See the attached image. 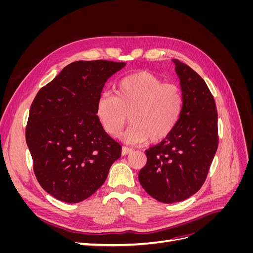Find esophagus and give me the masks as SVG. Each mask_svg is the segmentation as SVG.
<instances>
[{
    "mask_svg": "<svg viewBox=\"0 0 253 253\" xmlns=\"http://www.w3.org/2000/svg\"><path fill=\"white\" fill-rule=\"evenodd\" d=\"M131 153H132V149H129V148H127V147H122V149H121V154L124 155V156L131 154Z\"/></svg>",
    "mask_w": 253,
    "mask_h": 253,
    "instance_id": "1",
    "label": "esophagus"
}]
</instances>
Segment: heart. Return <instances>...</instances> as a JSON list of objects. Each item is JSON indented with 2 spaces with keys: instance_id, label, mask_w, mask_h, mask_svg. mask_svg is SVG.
<instances>
[{
  "instance_id": "heart-1",
  "label": "heart",
  "mask_w": 253,
  "mask_h": 253,
  "mask_svg": "<svg viewBox=\"0 0 253 253\" xmlns=\"http://www.w3.org/2000/svg\"><path fill=\"white\" fill-rule=\"evenodd\" d=\"M182 106L183 95L177 85L164 83L152 73L138 72L122 78L115 95L99 96L96 114L106 134L117 135L129 119L132 125L124 135L126 141L157 143L173 132Z\"/></svg>"
}]
</instances>
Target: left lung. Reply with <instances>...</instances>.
I'll list each match as a JSON object with an SVG mask.
<instances>
[{
    "mask_svg": "<svg viewBox=\"0 0 253 253\" xmlns=\"http://www.w3.org/2000/svg\"><path fill=\"white\" fill-rule=\"evenodd\" d=\"M183 106L178 124L162 142L145 151L148 162L139 181L160 203L187 200L202 188L218 145L217 110L203 78L174 59Z\"/></svg>",
    "mask_w": 253,
    "mask_h": 253,
    "instance_id": "obj_1",
    "label": "left lung"
}]
</instances>
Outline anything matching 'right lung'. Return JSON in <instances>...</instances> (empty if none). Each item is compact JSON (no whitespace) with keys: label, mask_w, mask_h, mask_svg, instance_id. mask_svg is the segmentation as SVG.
I'll return each mask as SVG.
<instances>
[{"label":"right lung","mask_w":253,"mask_h":253,"mask_svg":"<svg viewBox=\"0 0 253 253\" xmlns=\"http://www.w3.org/2000/svg\"><path fill=\"white\" fill-rule=\"evenodd\" d=\"M125 66L76 61L38 91L30 105L25 138L34 172L59 201L76 204L94 194L121 156L120 144L97 118L96 103L105 81Z\"/></svg>","instance_id":"add662e5"}]
</instances>
